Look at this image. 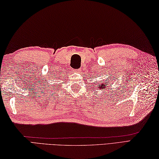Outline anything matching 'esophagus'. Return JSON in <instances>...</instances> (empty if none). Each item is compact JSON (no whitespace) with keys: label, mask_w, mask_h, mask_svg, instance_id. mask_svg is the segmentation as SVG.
Segmentation results:
<instances>
[{"label":"esophagus","mask_w":159,"mask_h":159,"mask_svg":"<svg viewBox=\"0 0 159 159\" xmlns=\"http://www.w3.org/2000/svg\"><path fill=\"white\" fill-rule=\"evenodd\" d=\"M73 71H74V72H79L80 71V69H74V70H73Z\"/></svg>","instance_id":"1"}]
</instances>
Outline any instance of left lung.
Wrapping results in <instances>:
<instances>
[{"label": "left lung", "instance_id": "left-lung-1", "mask_svg": "<svg viewBox=\"0 0 159 159\" xmlns=\"http://www.w3.org/2000/svg\"><path fill=\"white\" fill-rule=\"evenodd\" d=\"M101 79V78H100ZM113 79H111V77H108V78H106V80H101L100 82H96V87H98V89L99 90H102L104 92H106V90L107 91H109V87H110V85H111V84H113L112 83V80Z\"/></svg>", "mask_w": 159, "mask_h": 159}]
</instances>
